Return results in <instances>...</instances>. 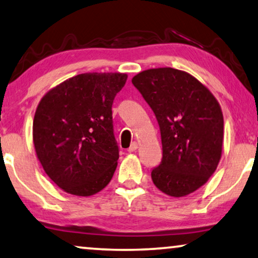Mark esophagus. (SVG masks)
I'll use <instances>...</instances> for the list:
<instances>
[{
    "label": "esophagus",
    "mask_w": 258,
    "mask_h": 258,
    "mask_svg": "<svg viewBox=\"0 0 258 258\" xmlns=\"http://www.w3.org/2000/svg\"><path fill=\"white\" fill-rule=\"evenodd\" d=\"M137 150H138V144H137V143H132V144H131V146H130V148H128L130 153H132V152L137 151Z\"/></svg>",
    "instance_id": "obj_1"
}]
</instances>
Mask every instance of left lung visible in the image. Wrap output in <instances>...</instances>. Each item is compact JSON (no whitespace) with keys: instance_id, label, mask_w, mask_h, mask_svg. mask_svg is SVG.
<instances>
[{"instance_id":"8db88e82","label":"left lung","mask_w":258,"mask_h":258,"mask_svg":"<svg viewBox=\"0 0 258 258\" xmlns=\"http://www.w3.org/2000/svg\"><path fill=\"white\" fill-rule=\"evenodd\" d=\"M132 83L157 117L162 161L152 180L162 193L182 198L202 187L222 157L223 114L210 90L173 68L148 69Z\"/></svg>"}]
</instances>
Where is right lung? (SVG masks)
Wrapping results in <instances>:
<instances>
[{"instance_id":"right-lung-1","label":"right lung","mask_w":258,"mask_h":258,"mask_svg":"<svg viewBox=\"0 0 258 258\" xmlns=\"http://www.w3.org/2000/svg\"><path fill=\"white\" fill-rule=\"evenodd\" d=\"M127 75L88 72L69 78L42 97L32 124L37 159L60 189L91 197L117 168L119 150L112 104Z\"/></svg>"}]
</instances>
